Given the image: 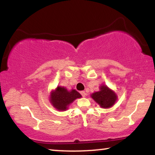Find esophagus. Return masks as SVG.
<instances>
[{"label":"esophagus","instance_id":"1","mask_svg":"<svg viewBox=\"0 0 155 155\" xmlns=\"http://www.w3.org/2000/svg\"><path fill=\"white\" fill-rule=\"evenodd\" d=\"M80 94H81V95L83 97H84L86 96V92H84V91H81V92H80Z\"/></svg>","mask_w":155,"mask_h":155}]
</instances>
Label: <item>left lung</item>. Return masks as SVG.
Returning <instances> with one entry per match:
<instances>
[{"label": "left lung", "instance_id": "8db88e82", "mask_svg": "<svg viewBox=\"0 0 155 155\" xmlns=\"http://www.w3.org/2000/svg\"><path fill=\"white\" fill-rule=\"evenodd\" d=\"M99 92L93 93L92 97L100 105L101 107L109 108L112 107L116 101V95L115 93L105 85L101 86Z\"/></svg>", "mask_w": 155, "mask_h": 155}]
</instances>
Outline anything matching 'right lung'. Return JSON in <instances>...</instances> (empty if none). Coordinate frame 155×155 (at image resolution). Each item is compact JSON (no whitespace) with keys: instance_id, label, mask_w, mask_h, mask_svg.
<instances>
[{"instance_id":"right-lung-1","label":"right lung","mask_w":155,"mask_h":155,"mask_svg":"<svg viewBox=\"0 0 155 155\" xmlns=\"http://www.w3.org/2000/svg\"><path fill=\"white\" fill-rule=\"evenodd\" d=\"M81 94L75 90L68 92L66 89L57 87L56 90L51 94V101L53 106L59 111L67 109L68 106L75 99L80 98Z\"/></svg>"}]
</instances>
